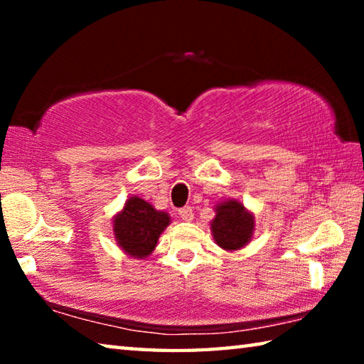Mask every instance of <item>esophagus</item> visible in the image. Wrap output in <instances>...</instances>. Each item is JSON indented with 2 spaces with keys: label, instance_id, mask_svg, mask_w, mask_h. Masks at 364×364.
<instances>
[{
  "label": "esophagus",
  "instance_id": "obj_1",
  "mask_svg": "<svg viewBox=\"0 0 364 364\" xmlns=\"http://www.w3.org/2000/svg\"><path fill=\"white\" fill-rule=\"evenodd\" d=\"M178 213H180V217H181L184 221H193V218H194L193 208H191L189 205L180 208V210H178Z\"/></svg>",
  "mask_w": 364,
  "mask_h": 364
}]
</instances>
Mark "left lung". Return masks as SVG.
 I'll list each match as a JSON object with an SVG mask.
<instances>
[{
    "instance_id": "left-lung-1",
    "label": "left lung",
    "mask_w": 364,
    "mask_h": 364,
    "mask_svg": "<svg viewBox=\"0 0 364 364\" xmlns=\"http://www.w3.org/2000/svg\"><path fill=\"white\" fill-rule=\"evenodd\" d=\"M210 231L217 245L232 252L245 247L255 231L254 213L242 202L230 199L215 205V218L210 221Z\"/></svg>"
}]
</instances>
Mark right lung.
I'll use <instances>...</instances> for the list:
<instances>
[{
  "label": "right lung",
  "instance_id": "right-lung-1",
  "mask_svg": "<svg viewBox=\"0 0 364 364\" xmlns=\"http://www.w3.org/2000/svg\"><path fill=\"white\" fill-rule=\"evenodd\" d=\"M170 221L167 212L156 210L147 200L133 196L114 217L115 241L127 255L143 260L156 249L160 234Z\"/></svg>",
  "mask_w": 364,
  "mask_h": 364
}]
</instances>
